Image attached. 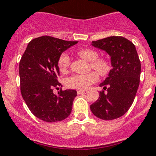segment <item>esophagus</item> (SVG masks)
<instances>
[{
	"label": "esophagus",
	"mask_w": 156,
	"mask_h": 156,
	"mask_svg": "<svg viewBox=\"0 0 156 156\" xmlns=\"http://www.w3.org/2000/svg\"><path fill=\"white\" fill-rule=\"evenodd\" d=\"M77 92H78V94H87L88 91L87 90H78Z\"/></svg>",
	"instance_id": "obj_1"
}]
</instances>
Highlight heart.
<instances>
[{
  "label": "heart",
  "instance_id": "b5f03b06",
  "mask_svg": "<svg viewBox=\"0 0 156 156\" xmlns=\"http://www.w3.org/2000/svg\"><path fill=\"white\" fill-rule=\"evenodd\" d=\"M78 55L86 60L91 62V68L95 69L100 74L104 76L108 74L111 66L107 60L98 58V52L92 49L86 48L78 50ZM70 65V58L67 53H62L58 59V66L61 71H66ZM96 71H91L87 74H74L66 80L67 87L71 89L86 90L90 85L98 82L99 75Z\"/></svg>",
  "mask_w": 156,
  "mask_h": 156
}]
</instances>
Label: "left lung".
<instances>
[{"mask_svg": "<svg viewBox=\"0 0 156 156\" xmlns=\"http://www.w3.org/2000/svg\"><path fill=\"white\" fill-rule=\"evenodd\" d=\"M92 45L107 52L113 68L100 84L103 90L90 110L101 119H115L125 115L134 102L140 81V58L135 45L123 37H108L92 41Z\"/></svg>", "mask_w": 156, "mask_h": 156, "instance_id": "left-lung-1", "label": "left lung"}]
</instances>
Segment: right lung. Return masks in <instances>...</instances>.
<instances>
[{"mask_svg": "<svg viewBox=\"0 0 156 156\" xmlns=\"http://www.w3.org/2000/svg\"><path fill=\"white\" fill-rule=\"evenodd\" d=\"M50 36H42L29 42L19 64L22 98L37 118L48 122L66 119L72 110L75 90H54L62 87L58 81V59L66 49L77 44Z\"/></svg>", "mask_w": 156, "mask_h": 156, "instance_id": "obj_1", "label": "right lung"}]
</instances>
